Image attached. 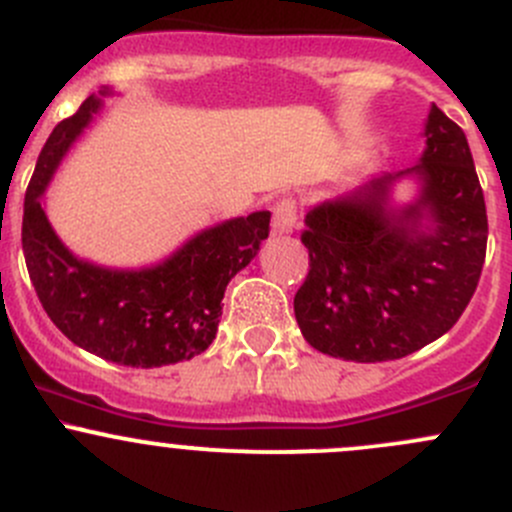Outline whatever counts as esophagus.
Segmentation results:
<instances>
[{
  "instance_id": "1",
  "label": "esophagus",
  "mask_w": 512,
  "mask_h": 512,
  "mask_svg": "<svg viewBox=\"0 0 512 512\" xmlns=\"http://www.w3.org/2000/svg\"><path fill=\"white\" fill-rule=\"evenodd\" d=\"M299 213H297V200L294 198H282L275 205V213H272V232L277 235H287L297 227Z\"/></svg>"
}]
</instances>
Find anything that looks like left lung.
<instances>
[{
  "label": "left lung",
  "mask_w": 512,
  "mask_h": 512,
  "mask_svg": "<svg viewBox=\"0 0 512 512\" xmlns=\"http://www.w3.org/2000/svg\"><path fill=\"white\" fill-rule=\"evenodd\" d=\"M414 168L366 180L304 215L309 275L294 317L317 352L374 364L401 359L448 332L476 292L488 215L461 126L433 103ZM414 174L422 193L390 205V185Z\"/></svg>",
  "instance_id": "1"
}]
</instances>
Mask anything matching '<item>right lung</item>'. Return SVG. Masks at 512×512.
Wrapping results in <instances>:
<instances>
[{"label":"right lung","mask_w":512,"mask_h":512,"mask_svg":"<svg viewBox=\"0 0 512 512\" xmlns=\"http://www.w3.org/2000/svg\"><path fill=\"white\" fill-rule=\"evenodd\" d=\"M108 94L111 89H101L86 98L41 148L24 198V260L41 307L76 347L136 369L178 364L213 344L227 282L267 240L270 213L200 230L163 262L141 270L79 260L51 227L41 195Z\"/></svg>","instance_id":"add662e5"}]
</instances>
